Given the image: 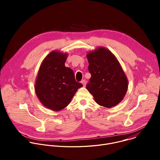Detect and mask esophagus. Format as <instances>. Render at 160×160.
I'll return each instance as SVG.
<instances>
[{"instance_id":"obj_1","label":"esophagus","mask_w":160,"mask_h":160,"mask_svg":"<svg viewBox=\"0 0 160 160\" xmlns=\"http://www.w3.org/2000/svg\"><path fill=\"white\" fill-rule=\"evenodd\" d=\"M82 83L83 85V86H85V85H86V82H85V80H82Z\"/></svg>"}]
</instances>
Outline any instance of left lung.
I'll return each mask as SVG.
<instances>
[{"label": "left lung", "mask_w": 160, "mask_h": 160, "mask_svg": "<svg viewBox=\"0 0 160 160\" xmlns=\"http://www.w3.org/2000/svg\"><path fill=\"white\" fill-rule=\"evenodd\" d=\"M87 57L91 74L87 89L100 106H116L122 101L128 88V81L119 62L104 48L89 52Z\"/></svg>", "instance_id": "1"}]
</instances>
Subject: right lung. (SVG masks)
I'll use <instances>...</instances> for the list:
<instances>
[{
  "label": "right lung",
  "instance_id": "1",
  "mask_svg": "<svg viewBox=\"0 0 160 160\" xmlns=\"http://www.w3.org/2000/svg\"><path fill=\"white\" fill-rule=\"evenodd\" d=\"M67 54L52 51L40 65L35 83V92L43 106L59 111L70 104L83 85L75 80L71 68L66 67Z\"/></svg>",
  "mask_w": 160,
  "mask_h": 160
}]
</instances>
